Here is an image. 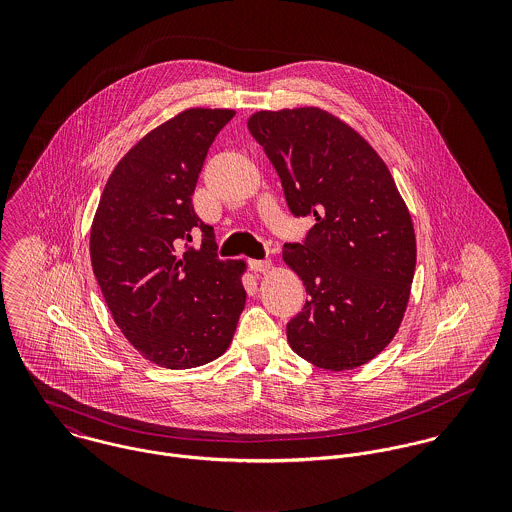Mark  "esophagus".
I'll list each match as a JSON object with an SVG mask.
<instances>
[{"mask_svg": "<svg viewBox=\"0 0 512 512\" xmlns=\"http://www.w3.org/2000/svg\"><path fill=\"white\" fill-rule=\"evenodd\" d=\"M248 264H250V268L254 272H260V274H266V272L272 270V262L270 260H248Z\"/></svg>", "mask_w": 512, "mask_h": 512, "instance_id": "34e87169", "label": "esophagus"}]
</instances>
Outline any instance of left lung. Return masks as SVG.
Segmentation results:
<instances>
[{
	"label": "left lung",
	"instance_id": "obj_1",
	"mask_svg": "<svg viewBox=\"0 0 512 512\" xmlns=\"http://www.w3.org/2000/svg\"><path fill=\"white\" fill-rule=\"evenodd\" d=\"M248 130L276 167L295 217H315L282 258L307 301L288 323L293 351L325 370L380 355L408 307L416 234L398 187L365 138L315 108L260 110Z\"/></svg>",
	"mask_w": 512,
	"mask_h": 512
}]
</instances>
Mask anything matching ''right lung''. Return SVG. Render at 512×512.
I'll use <instances>...</instances> for the list:
<instances>
[{"mask_svg":"<svg viewBox=\"0 0 512 512\" xmlns=\"http://www.w3.org/2000/svg\"><path fill=\"white\" fill-rule=\"evenodd\" d=\"M234 110L187 108L153 128L110 173L90 226V262L104 301L149 363L207 365L232 343L246 303L242 260H219L213 226L191 195L207 151ZM204 230L201 251L187 247Z\"/></svg>","mask_w":512,"mask_h":512,"instance_id":"1","label":"right lung"}]
</instances>
